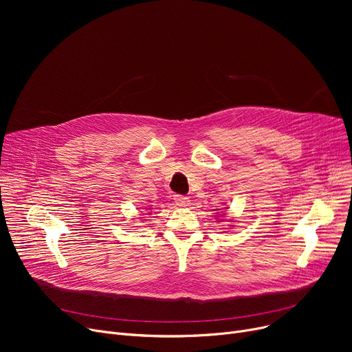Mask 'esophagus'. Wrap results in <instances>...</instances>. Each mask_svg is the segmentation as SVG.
<instances>
[{
  "label": "esophagus",
  "mask_w": 352,
  "mask_h": 352,
  "mask_svg": "<svg viewBox=\"0 0 352 352\" xmlns=\"http://www.w3.org/2000/svg\"><path fill=\"white\" fill-rule=\"evenodd\" d=\"M174 201L177 202V206L179 207H187L190 204V198L188 197H184V195H174Z\"/></svg>",
  "instance_id": "esophagus-1"
}]
</instances>
